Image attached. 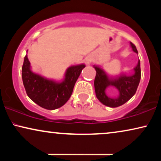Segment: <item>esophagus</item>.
Returning a JSON list of instances; mask_svg holds the SVG:
<instances>
[{"mask_svg": "<svg viewBox=\"0 0 161 161\" xmlns=\"http://www.w3.org/2000/svg\"><path fill=\"white\" fill-rule=\"evenodd\" d=\"M86 62L87 64H89V63H90V60H89V59H88V60H86Z\"/></svg>", "mask_w": 161, "mask_h": 161, "instance_id": "obj_1", "label": "esophagus"}]
</instances>
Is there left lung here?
<instances>
[{
  "label": "left lung",
  "instance_id": "left-lung-1",
  "mask_svg": "<svg viewBox=\"0 0 161 161\" xmlns=\"http://www.w3.org/2000/svg\"><path fill=\"white\" fill-rule=\"evenodd\" d=\"M130 45L133 51L138 53L136 46L132 42ZM93 67L96 70L94 79L96 96L103 104L111 108L119 107L125 104L136 94L141 79L140 61H138L137 66L134 68V74L129 76L120 75L116 78H109L99 66L94 65ZM110 85L115 87L120 92L117 98H111L105 94V89Z\"/></svg>",
  "mask_w": 161,
  "mask_h": 161
}]
</instances>
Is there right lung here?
<instances>
[{"instance_id":"add662e5","label":"right lung","mask_w":161,"mask_h":161,"mask_svg":"<svg viewBox=\"0 0 161 161\" xmlns=\"http://www.w3.org/2000/svg\"><path fill=\"white\" fill-rule=\"evenodd\" d=\"M27 55L22 67V78L27 95L43 108L54 110L65 104L72 95L74 86L85 64L69 67L62 82L49 80L31 69Z\"/></svg>"}]
</instances>
